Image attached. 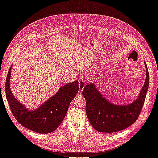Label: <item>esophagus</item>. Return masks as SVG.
I'll list each match as a JSON object with an SVG mask.
<instances>
[{"label": "esophagus", "mask_w": 158, "mask_h": 158, "mask_svg": "<svg viewBox=\"0 0 158 158\" xmlns=\"http://www.w3.org/2000/svg\"><path fill=\"white\" fill-rule=\"evenodd\" d=\"M84 86H85V80H81L80 81H79V89L80 91H82L83 89L84 88Z\"/></svg>", "instance_id": "1"}]
</instances>
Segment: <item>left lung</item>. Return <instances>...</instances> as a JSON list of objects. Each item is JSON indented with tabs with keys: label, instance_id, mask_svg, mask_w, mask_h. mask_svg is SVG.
I'll list each match as a JSON object with an SVG mask.
<instances>
[{
	"label": "left lung",
	"instance_id": "1",
	"mask_svg": "<svg viewBox=\"0 0 158 158\" xmlns=\"http://www.w3.org/2000/svg\"><path fill=\"white\" fill-rule=\"evenodd\" d=\"M146 77L139 94L129 105H116L106 100L92 83L87 84L82 91L86 99V112L89 123L99 132L112 133L124 130L136 121L146 99L149 86V72L146 63Z\"/></svg>",
	"mask_w": 158,
	"mask_h": 158
}]
</instances>
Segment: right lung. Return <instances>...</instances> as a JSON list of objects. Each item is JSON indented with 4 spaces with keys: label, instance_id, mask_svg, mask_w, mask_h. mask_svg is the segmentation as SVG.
Here are the masks:
<instances>
[{
    "label": "right lung",
    "instance_id": "right-lung-1",
    "mask_svg": "<svg viewBox=\"0 0 158 158\" xmlns=\"http://www.w3.org/2000/svg\"><path fill=\"white\" fill-rule=\"evenodd\" d=\"M10 66L5 84L6 99L16 121L27 128L39 134L52 132L63 121L71 101L78 93V81L62 86L54 94L35 110H30L17 100L10 88Z\"/></svg>",
    "mask_w": 158,
    "mask_h": 158
}]
</instances>
